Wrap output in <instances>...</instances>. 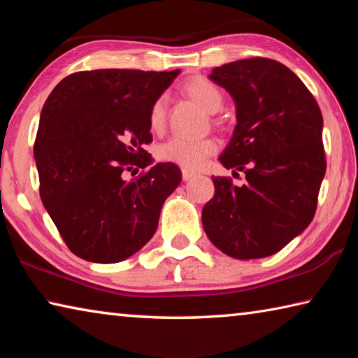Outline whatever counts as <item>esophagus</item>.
<instances>
[{
    "label": "esophagus",
    "instance_id": "34e87169",
    "mask_svg": "<svg viewBox=\"0 0 358 358\" xmlns=\"http://www.w3.org/2000/svg\"><path fill=\"white\" fill-rule=\"evenodd\" d=\"M194 175H196V173L189 172V171H185V169H183V172H181V177H183L185 181H189L194 177Z\"/></svg>",
    "mask_w": 358,
    "mask_h": 358
}]
</instances>
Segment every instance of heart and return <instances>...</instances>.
Returning a JSON list of instances; mask_svg holds the SVG:
<instances>
[{
	"mask_svg": "<svg viewBox=\"0 0 358 358\" xmlns=\"http://www.w3.org/2000/svg\"><path fill=\"white\" fill-rule=\"evenodd\" d=\"M186 93L201 106L205 112L215 113L222 107V94L213 82L205 77L191 78L185 85ZM150 128L161 129L166 120V99L155 101L150 110ZM216 151V143L211 138H187L175 136L157 147L156 156L162 162H171L185 171H194Z\"/></svg>",
	"mask_w": 358,
	"mask_h": 358,
	"instance_id": "heart-1",
	"label": "heart"
}]
</instances>
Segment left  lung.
Here are the masks:
<instances>
[{"label": "left lung", "instance_id": "1", "mask_svg": "<svg viewBox=\"0 0 358 358\" xmlns=\"http://www.w3.org/2000/svg\"><path fill=\"white\" fill-rule=\"evenodd\" d=\"M208 77L232 96L237 115L220 162L243 172L246 183L211 177L215 196L202 210L203 230L234 259L271 256L316 213L327 169L322 113L305 83L275 59H240Z\"/></svg>", "mask_w": 358, "mask_h": 358}]
</instances>
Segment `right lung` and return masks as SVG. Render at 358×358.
Returning <instances> with one entry per match:
<instances>
[{
	"mask_svg": "<svg viewBox=\"0 0 358 358\" xmlns=\"http://www.w3.org/2000/svg\"><path fill=\"white\" fill-rule=\"evenodd\" d=\"M171 72L82 71L63 78L41 112L34 159L42 203L69 250L96 264L131 257L153 237L166 199L181 181L171 162L143 150L150 110ZM137 165L142 178L120 175Z\"/></svg>",
	"mask_w": 358,
	"mask_h": 358,
	"instance_id": "add662e5",
	"label": "right lung"
}]
</instances>
